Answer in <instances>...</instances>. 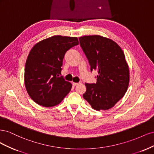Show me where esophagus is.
I'll return each mask as SVG.
<instances>
[{"instance_id": "34e87169", "label": "esophagus", "mask_w": 154, "mask_h": 154, "mask_svg": "<svg viewBox=\"0 0 154 154\" xmlns=\"http://www.w3.org/2000/svg\"><path fill=\"white\" fill-rule=\"evenodd\" d=\"M78 84H80V83H75V82H73V83H72V85H74V86H76V85H78Z\"/></svg>"}]
</instances>
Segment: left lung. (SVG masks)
<instances>
[{
	"label": "left lung",
	"instance_id": "obj_1",
	"mask_svg": "<svg viewBox=\"0 0 154 154\" xmlns=\"http://www.w3.org/2000/svg\"><path fill=\"white\" fill-rule=\"evenodd\" d=\"M91 71L97 70L96 83H85L83 96L96 110L113 107L127 92L129 69L123 51L115 42L99 35L79 38Z\"/></svg>",
	"mask_w": 154,
	"mask_h": 154
}]
</instances>
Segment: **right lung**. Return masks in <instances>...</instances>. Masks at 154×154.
I'll return each mask as SVG.
<instances>
[{
  "label": "right lung",
  "instance_id": "add662e5",
  "mask_svg": "<svg viewBox=\"0 0 154 154\" xmlns=\"http://www.w3.org/2000/svg\"><path fill=\"white\" fill-rule=\"evenodd\" d=\"M76 37L53 36L35 44L27 57L24 73L27 93L37 104L50 107L59 104L72 84L59 76L67 51L78 45Z\"/></svg>",
  "mask_w": 154,
  "mask_h": 154
}]
</instances>
